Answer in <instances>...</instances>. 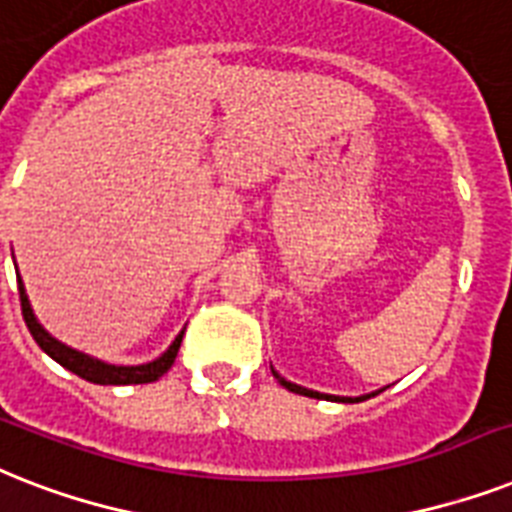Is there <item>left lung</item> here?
I'll return each instance as SVG.
<instances>
[{"label":"left lung","instance_id":"left-lung-1","mask_svg":"<svg viewBox=\"0 0 512 512\" xmlns=\"http://www.w3.org/2000/svg\"><path fill=\"white\" fill-rule=\"evenodd\" d=\"M272 372H275V378L280 380V386H285L288 391H293V394H301V396H312V399H327V402H343V404H354V402H365V399H370V396L380 394V391H372V394H362V396H335V394H320V391H312V388H304V386H298V383H290V380H285L280 375V372L272 367Z\"/></svg>","mask_w":512,"mask_h":512}]
</instances>
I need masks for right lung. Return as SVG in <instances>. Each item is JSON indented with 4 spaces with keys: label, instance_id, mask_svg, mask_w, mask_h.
I'll return each mask as SVG.
<instances>
[{
    "label": "right lung",
    "instance_id": "right-lung-1",
    "mask_svg": "<svg viewBox=\"0 0 512 512\" xmlns=\"http://www.w3.org/2000/svg\"><path fill=\"white\" fill-rule=\"evenodd\" d=\"M15 275H18V293H20V309H23V320H26L28 330L34 335V341L42 346L44 354L55 359L57 365H63L65 370H71L73 375L89 380V383H100V386H129V383H153L174 365L177 359V351L182 346V335L185 330L171 341V346L163 351L161 357L153 359V362H145V365H110V362H102L97 357H89L84 351L73 349L68 343L57 341L55 335H49L44 330V325L36 320L34 309H31V301L26 296V285L20 280L18 264H15Z\"/></svg>",
    "mask_w": 512,
    "mask_h": 512
}]
</instances>
